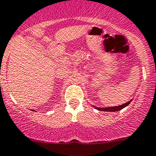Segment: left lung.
Wrapping results in <instances>:
<instances>
[{
  "instance_id": "1",
  "label": "left lung",
  "mask_w": 156,
  "mask_h": 156,
  "mask_svg": "<svg viewBox=\"0 0 156 156\" xmlns=\"http://www.w3.org/2000/svg\"><path fill=\"white\" fill-rule=\"evenodd\" d=\"M131 101H129L128 102L125 103V104H123L122 105H120V106H116V107H110V108H96L98 110H99V111H110V112H114V111H120V110L123 109L124 108H125V107H127L128 105V104L131 103Z\"/></svg>"
}]
</instances>
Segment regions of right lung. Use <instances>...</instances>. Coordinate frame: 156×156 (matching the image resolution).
Instances as JSON below:
<instances>
[{
	"mask_svg": "<svg viewBox=\"0 0 156 156\" xmlns=\"http://www.w3.org/2000/svg\"><path fill=\"white\" fill-rule=\"evenodd\" d=\"M33 111H34V110H33Z\"/></svg>",
	"mask_w": 156,
	"mask_h": 156,
	"instance_id": "1",
	"label": "right lung"
}]
</instances>
